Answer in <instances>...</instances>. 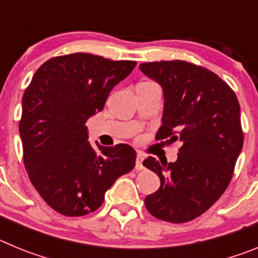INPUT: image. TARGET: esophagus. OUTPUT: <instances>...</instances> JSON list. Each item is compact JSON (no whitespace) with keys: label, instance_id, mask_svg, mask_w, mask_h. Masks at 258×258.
Segmentation results:
<instances>
[{"label":"esophagus","instance_id":"1","mask_svg":"<svg viewBox=\"0 0 258 258\" xmlns=\"http://www.w3.org/2000/svg\"><path fill=\"white\" fill-rule=\"evenodd\" d=\"M143 155L142 154H137V159H136V169L137 170H142L145 166H143Z\"/></svg>","mask_w":258,"mask_h":258}]
</instances>
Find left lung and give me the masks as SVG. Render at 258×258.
I'll use <instances>...</instances> for the list:
<instances>
[{
  "label": "left lung",
  "instance_id": "obj_1",
  "mask_svg": "<svg viewBox=\"0 0 258 258\" xmlns=\"http://www.w3.org/2000/svg\"><path fill=\"white\" fill-rule=\"evenodd\" d=\"M140 70L163 89L156 140L182 142L174 163L143 161L160 178L146 208L159 220L187 222L208 211L231 181L243 147L238 98L217 75L187 61L142 63Z\"/></svg>",
  "mask_w": 258,
  "mask_h": 258
}]
</instances>
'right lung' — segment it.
Returning <instances> with one entry per match:
<instances>
[{"instance_id": "right-lung-1", "label": "right lung", "mask_w": 258, "mask_h": 258, "mask_svg": "<svg viewBox=\"0 0 258 258\" xmlns=\"http://www.w3.org/2000/svg\"><path fill=\"white\" fill-rule=\"evenodd\" d=\"M136 64L85 52L55 56L36 71L23 94L24 165L37 192L58 213L77 217L97 211L106 191L136 165L129 145L95 142V151L85 125Z\"/></svg>"}]
</instances>
